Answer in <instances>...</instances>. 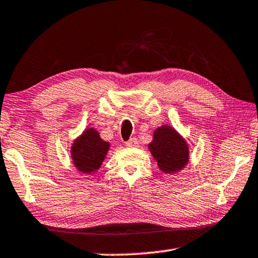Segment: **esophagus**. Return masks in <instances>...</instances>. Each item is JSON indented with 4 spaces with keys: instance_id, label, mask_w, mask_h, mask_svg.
<instances>
[{
    "instance_id": "esophagus-1",
    "label": "esophagus",
    "mask_w": 258,
    "mask_h": 258,
    "mask_svg": "<svg viewBox=\"0 0 258 258\" xmlns=\"http://www.w3.org/2000/svg\"><path fill=\"white\" fill-rule=\"evenodd\" d=\"M139 145V142H138V140L136 138H132V139H130L128 141H126L125 142V146L126 147H128V148H133V147H137Z\"/></svg>"
}]
</instances>
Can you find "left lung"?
Instances as JSON below:
<instances>
[{"label":"left lung","mask_w":258,"mask_h":258,"mask_svg":"<svg viewBox=\"0 0 258 258\" xmlns=\"http://www.w3.org/2000/svg\"><path fill=\"white\" fill-rule=\"evenodd\" d=\"M149 149L163 172H177L188 162L186 142L170 126H162L155 131Z\"/></svg>","instance_id":"8db88e82"}]
</instances>
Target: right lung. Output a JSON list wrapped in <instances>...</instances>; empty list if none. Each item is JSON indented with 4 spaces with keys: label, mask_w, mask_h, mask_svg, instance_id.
Segmentation results:
<instances>
[{
    "label": "right lung",
    "mask_w": 258,
    "mask_h": 258,
    "mask_svg": "<svg viewBox=\"0 0 258 258\" xmlns=\"http://www.w3.org/2000/svg\"><path fill=\"white\" fill-rule=\"evenodd\" d=\"M108 150V142L102 140L95 130L89 128L72 147L73 163L81 172H93L99 169Z\"/></svg>",
    "instance_id": "obj_1"
}]
</instances>
